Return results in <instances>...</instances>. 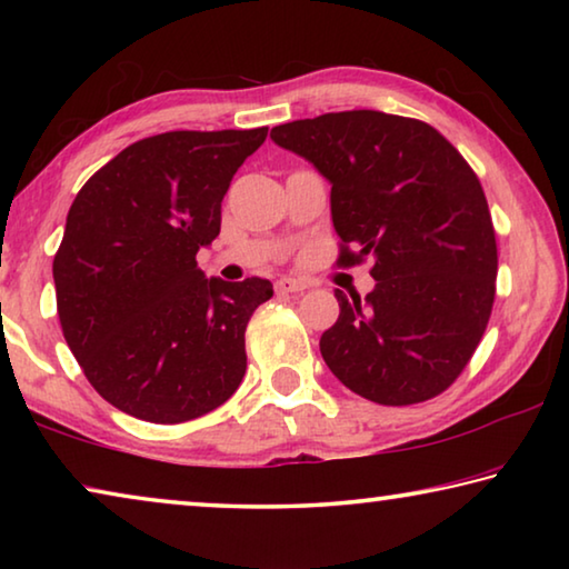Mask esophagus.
<instances>
[{
    "label": "esophagus",
    "instance_id": "esophagus-1",
    "mask_svg": "<svg viewBox=\"0 0 569 569\" xmlns=\"http://www.w3.org/2000/svg\"><path fill=\"white\" fill-rule=\"evenodd\" d=\"M301 291H306V283L298 281V278L283 276L276 281V293H301Z\"/></svg>",
    "mask_w": 569,
    "mask_h": 569
}]
</instances>
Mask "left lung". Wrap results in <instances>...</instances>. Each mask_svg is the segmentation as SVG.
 <instances>
[{
	"mask_svg": "<svg viewBox=\"0 0 569 569\" xmlns=\"http://www.w3.org/2000/svg\"><path fill=\"white\" fill-rule=\"evenodd\" d=\"M331 182L339 268L373 258V291L349 298L321 336L333 377L407 407L439 397L485 336L497 240L477 172L431 124L377 110L329 112L271 130Z\"/></svg>",
	"mask_w": 569,
	"mask_h": 569,
	"instance_id": "obj_1",
	"label": "left lung"
}]
</instances>
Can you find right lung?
<instances>
[{"mask_svg":"<svg viewBox=\"0 0 569 569\" xmlns=\"http://www.w3.org/2000/svg\"><path fill=\"white\" fill-rule=\"evenodd\" d=\"M268 128L172 130L132 142L77 192L52 276L64 341L114 409L152 423L203 417L246 373L266 278H206L196 253Z\"/></svg>","mask_w":569,"mask_h":569,"instance_id":"obj_1","label":"right lung"}]
</instances>
